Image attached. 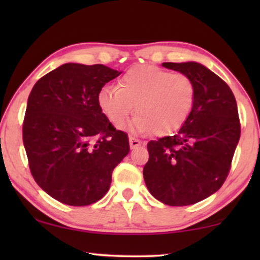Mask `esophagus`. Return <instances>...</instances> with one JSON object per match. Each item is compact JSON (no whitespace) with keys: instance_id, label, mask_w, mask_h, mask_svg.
<instances>
[{"instance_id":"obj_1","label":"esophagus","mask_w":260,"mask_h":260,"mask_svg":"<svg viewBox=\"0 0 260 260\" xmlns=\"http://www.w3.org/2000/svg\"><path fill=\"white\" fill-rule=\"evenodd\" d=\"M129 142H130V148L131 149H135V148H137L138 145H141V141H138L137 138H135L133 136L129 137Z\"/></svg>"}]
</instances>
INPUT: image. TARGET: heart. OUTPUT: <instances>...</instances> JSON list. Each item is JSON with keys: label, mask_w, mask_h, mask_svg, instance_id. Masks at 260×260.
Wrapping results in <instances>:
<instances>
[{"label": "heart", "mask_w": 260, "mask_h": 260, "mask_svg": "<svg viewBox=\"0 0 260 260\" xmlns=\"http://www.w3.org/2000/svg\"><path fill=\"white\" fill-rule=\"evenodd\" d=\"M119 86H105L99 91V109L110 123L119 126L135 108L137 116L131 125L141 134L167 135L182 126L197 93L189 76L152 65L131 67L120 78Z\"/></svg>", "instance_id": "heart-1"}]
</instances>
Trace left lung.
I'll list each match as a JSON object with an SVG mask.
<instances>
[{
	"label": "left lung",
	"mask_w": 260,
	"mask_h": 260,
	"mask_svg": "<svg viewBox=\"0 0 260 260\" xmlns=\"http://www.w3.org/2000/svg\"><path fill=\"white\" fill-rule=\"evenodd\" d=\"M195 83L194 105L173 136L148 143L145 184L168 206L194 205L214 194L229 175L240 138L237 102L229 85L198 62H163Z\"/></svg>",
	"instance_id": "left-lung-1"
}]
</instances>
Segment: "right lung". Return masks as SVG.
<instances>
[{"label":"right lung","mask_w":260,"mask_h":260,"mask_svg":"<svg viewBox=\"0 0 260 260\" xmlns=\"http://www.w3.org/2000/svg\"><path fill=\"white\" fill-rule=\"evenodd\" d=\"M120 74L101 63H63L31 88L22 125L35 182L65 205L88 206L108 193L129 154L126 133L103 115L97 95Z\"/></svg>","instance_id":"add662e5"}]
</instances>
